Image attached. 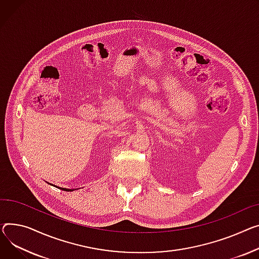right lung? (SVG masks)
Masks as SVG:
<instances>
[{
	"label": "right lung",
	"mask_w": 259,
	"mask_h": 259,
	"mask_svg": "<svg viewBox=\"0 0 259 259\" xmlns=\"http://www.w3.org/2000/svg\"><path fill=\"white\" fill-rule=\"evenodd\" d=\"M59 188V187H58ZM60 189H62V191H65V192H73V189H68V188H63V187H61Z\"/></svg>",
	"instance_id": "add662e5"
}]
</instances>
